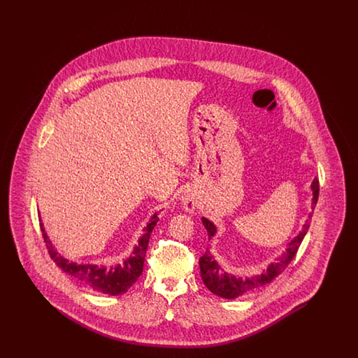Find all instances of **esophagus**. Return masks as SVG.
<instances>
[{
    "label": "esophagus",
    "instance_id": "esophagus-1",
    "mask_svg": "<svg viewBox=\"0 0 358 358\" xmlns=\"http://www.w3.org/2000/svg\"><path fill=\"white\" fill-rule=\"evenodd\" d=\"M182 204H184V208L187 209V212H193L196 209V206H197L196 200L192 196H185L184 200H182Z\"/></svg>",
    "mask_w": 358,
    "mask_h": 358
}]
</instances>
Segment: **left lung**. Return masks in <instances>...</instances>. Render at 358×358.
I'll list each match as a JSON object with an SVG mask.
<instances>
[{"mask_svg":"<svg viewBox=\"0 0 358 358\" xmlns=\"http://www.w3.org/2000/svg\"><path fill=\"white\" fill-rule=\"evenodd\" d=\"M311 189H313V208H314L317 201H318V194H320V181H318V178H314V181L311 184ZM310 219H311V216H310ZM203 224L206 228L208 238H213L215 234H216L215 225L205 217H203ZM308 227H310V222H306L303 225L305 229L289 243V248L286 250V252L283 255L280 256L278 263H273L264 273L256 275V276L250 278V279H244V280L241 278H236L234 275L224 273L220 268V266L215 262L213 256L210 255L209 251L206 250L204 255L199 259L201 278H203L205 286L213 294H216L222 298H227V299L238 298V296H241L244 294H248L250 291H254V289H260L262 286H266L267 283L273 280L279 273H283L285 268L291 263V260L295 257L299 247H301V243L306 235Z\"/></svg>","mask_w":358,"mask_h":358,"instance_id":"1","label":"left lung"}]
</instances>
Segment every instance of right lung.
<instances>
[{
	"label": "right lung",
	"mask_w": 358,
	"mask_h": 358,
	"mask_svg": "<svg viewBox=\"0 0 358 358\" xmlns=\"http://www.w3.org/2000/svg\"><path fill=\"white\" fill-rule=\"evenodd\" d=\"M157 222H158V217L155 213L150 222L143 229L145 234L142 238H139V243L134 248L131 256L127 260H124L123 264H118L117 267H110V268L98 267L95 264L69 263L67 259L57 255V252L53 250L51 241L43 228V224H40V227H41L43 238H44L45 245H47L48 254L51 256L52 260L64 273L73 276L76 280H79L85 286H88L90 289L101 291L103 294L120 295L130 289L143 271V263H145V256L148 251L149 238H150L152 231H153Z\"/></svg>",
	"instance_id": "1"
}]
</instances>
